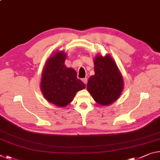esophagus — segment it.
<instances>
[{
    "label": "esophagus",
    "mask_w": 160,
    "mask_h": 160,
    "mask_svg": "<svg viewBox=\"0 0 160 160\" xmlns=\"http://www.w3.org/2000/svg\"><path fill=\"white\" fill-rule=\"evenodd\" d=\"M82 80V82L85 84V85H87V83H88V78H83Z\"/></svg>",
    "instance_id": "1"
}]
</instances>
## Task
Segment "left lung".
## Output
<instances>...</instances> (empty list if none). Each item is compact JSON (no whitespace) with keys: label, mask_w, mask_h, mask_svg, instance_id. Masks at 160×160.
Wrapping results in <instances>:
<instances>
[{"label":"left lung","mask_w":160,"mask_h":160,"mask_svg":"<svg viewBox=\"0 0 160 160\" xmlns=\"http://www.w3.org/2000/svg\"><path fill=\"white\" fill-rule=\"evenodd\" d=\"M94 65V75L89 78L87 90L97 104L108 106L116 101L122 92V74L109 54L105 56L97 55Z\"/></svg>","instance_id":"8db88e82"}]
</instances>
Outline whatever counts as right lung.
I'll use <instances>...</instances> for the list:
<instances>
[{
    "label": "right lung",
    "mask_w": 160,
    "mask_h": 160,
    "mask_svg": "<svg viewBox=\"0 0 160 160\" xmlns=\"http://www.w3.org/2000/svg\"><path fill=\"white\" fill-rule=\"evenodd\" d=\"M67 54L63 51L54 52L42 70L40 89L44 98L56 107H64L74 99L85 85L78 79L73 68L65 65Z\"/></svg>",
    "instance_id": "1"
}]
</instances>
